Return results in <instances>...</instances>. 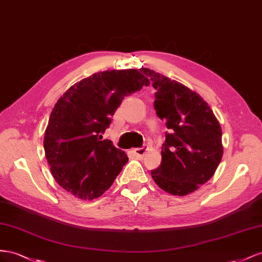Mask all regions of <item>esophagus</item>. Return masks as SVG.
Here are the masks:
<instances>
[{"mask_svg":"<svg viewBox=\"0 0 262 262\" xmlns=\"http://www.w3.org/2000/svg\"><path fill=\"white\" fill-rule=\"evenodd\" d=\"M146 151H147L146 147H140V148H136L135 150H134V152H135V155H136L137 158H144V156H145Z\"/></svg>","mask_w":262,"mask_h":262,"instance_id":"1","label":"esophagus"}]
</instances>
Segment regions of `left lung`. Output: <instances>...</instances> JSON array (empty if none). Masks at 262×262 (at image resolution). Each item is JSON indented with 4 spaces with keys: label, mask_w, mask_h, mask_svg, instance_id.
I'll return each instance as SVG.
<instances>
[{
    "label": "left lung",
    "mask_w": 262,
    "mask_h": 262,
    "mask_svg": "<svg viewBox=\"0 0 262 262\" xmlns=\"http://www.w3.org/2000/svg\"><path fill=\"white\" fill-rule=\"evenodd\" d=\"M156 89L154 107L167 128L160 166L151 170L159 188L186 195L213 177L223 157L222 129L213 111L189 88L148 68Z\"/></svg>",
    "instance_id": "1"
}]
</instances>
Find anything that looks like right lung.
I'll use <instances>...</instances> for the list:
<instances>
[{
  "instance_id": "obj_1",
  "label": "right lung",
  "mask_w": 262,
  "mask_h": 262,
  "mask_svg": "<svg viewBox=\"0 0 262 262\" xmlns=\"http://www.w3.org/2000/svg\"><path fill=\"white\" fill-rule=\"evenodd\" d=\"M141 70L92 74L72 85L52 110L43 148L51 173L67 192L81 200L101 196L128 161L102 134L124 96L149 85Z\"/></svg>"
}]
</instances>
